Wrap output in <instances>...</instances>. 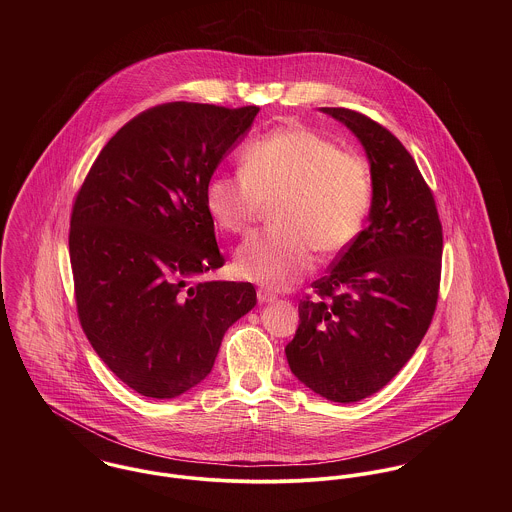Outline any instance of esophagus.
<instances>
[{
	"label": "esophagus",
	"instance_id": "obj_1",
	"mask_svg": "<svg viewBox=\"0 0 512 512\" xmlns=\"http://www.w3.org/2000/svg\"><path fill=\"white\" fill-rule=\"evenodd\" d=\"M256 297H258V301H260V303L276 301V293L268 292V290H264V288H260V290L256 292Z\"/></svg>",
	"mask_w": 512,
	"mask_h": 512
}]
</instances>
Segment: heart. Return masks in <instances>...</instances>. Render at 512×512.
<instances>
[{
  "label": "heart",
  "mask_w": 512,
  "mask_h": 512,
  "mask_svg": "<svg viewBox=\"0 0 512 512\" xmlns=\"http://www.w3.org/2000/svg\"><path fill=\"white\" fill-rule=\"evenodd\" d=\"M274 203L270 226L234 256L236 272L266 288L299 282L315 262V248L333 256L363 232L372 207L365 159L309 128L284 126L248 142L240 175H213L205 207L220 230L248 232Z\"/></svg>",
  "instance_id": "b5f03b06"
}]
</instances>
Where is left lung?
<instances>
[{"label": "left lung", "mask_w": 512, "mask_h": 512, "mask_svg": "<svg viewBox=\"0 0 512 512\" xmlns=\"http://www.w3.org/2000/svg\"><path fill=\"white\" fill-rule=\"evenodd\" d=\"M365 146L368 226L299 301L286 347L293 374L331 402L384 388L416 353L436 313L443 232L434 193L402 142L361 112L323 108Z\"/></svg>", "instance_id": "8db88e82"}]
</instances>
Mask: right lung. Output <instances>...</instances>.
I'll list each match as a JSON object with an SVG mask.
<instances>
[{
    "label": "right lung",
    "instance_id": "right-lung-1",
    "mask_svg": "<svg viewBox=\"0 0 512 512\" xmlns=\"http://www.w3.org/2000/svg\"><path fill=\"white\" fill-rule=\"evenodd\" d=\"M258 106H153L86 173L69 252L80 327L96 355L147 398H175L215 365L224 331L256 305L250 282L197 280L224 266L205 185Z\"/></svg>",
    "mask_w": 512,
    "mask_h": 512
}]
</instances>
